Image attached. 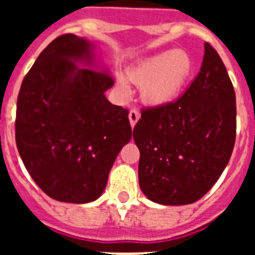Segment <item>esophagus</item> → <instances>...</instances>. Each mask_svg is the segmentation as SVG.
Masks as SVG:
<instances>
[{
  "label": "esophagus",
  "mask_w": 255,
  "mask_h": 255,
  "mask_svg": "<svg viewBox=\"0 0 255 255\" xmlns=\"http://www.w3.org/2000/svg\"><path fill=\"white\" fill-rule=\"evenodd\" d=\"M128 118H129L131 127L133 128L136 126V123H137V120L140 119V112L137 111L136 108H133V110H131V111H129V115H128Z\"/></svg>",
  "instance_id": "1"
}]
</instances>
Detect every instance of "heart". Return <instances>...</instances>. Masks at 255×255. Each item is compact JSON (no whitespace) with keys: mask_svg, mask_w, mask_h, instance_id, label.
<instances>
[{"mask_svg":"<svg viewBox=\"0 0 255 255\" xmlns=\"http://www.w3.org/2000/svg\"><path fill=\"white\" fill-rule=\"evenodd\" d=\"M194 62L184 50H170L155 54L139 62L127 71L128 79L141 87V98L151 106H167L177 100L189 82ZM123 94L129 92L127 79L116 78Z\"/></svg>","mask_w":255,"mask_h":255,"instance_id":"b5f03b06","label":"heart"}]
</instances>
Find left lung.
<instances>
[{
    "label": "left lung",
    "mask_w": 255,
    "mask_h": 255,
    "mask_svg": "<svg viewBox=\"0 0 255 255\" xmlns=\"http://www.w3.org/2000/svg\"><path fill=\"white\" fill-rule=\"evenodd\" d=\"M236 94L224 62L205 43L200 73L173 103L143 108L133 128L139 185L161 205L193 204L228 165L236 141Z\"/></svg>",
    "instance_id": "left-lung-1"
}]
</instances>
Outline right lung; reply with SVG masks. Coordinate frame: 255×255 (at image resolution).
I'll return each instance as SVG.
<instances>
[{
	"instance_id": "right-lung-1",
	"label": "right lung",
	"mask_w": 255,
	"mask_h": 255,
	"mask_svg": "<svg viewBox=\"0 0 255 255\" xmlns=\"http://www.w3.org/2000/svg\"><path fill=\"white\" fill-rule=\"evenodd\" d=\"M95 58V45L86 38H55L18 94V152L37 185L57 201L99 198L116 156L131 140L128 110L108 102L104 94L114 79Z\"/></svg>"
}]
</instances>
